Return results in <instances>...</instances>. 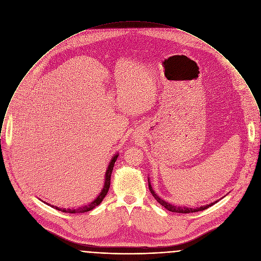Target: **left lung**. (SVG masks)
<instances>
[{"instance_id": "1", "label": "left lung", "mask_w": 261, "mask_h": 261, "mask_svg": "<svg viewBox=\"0 0 261 261\" xmlns=\"http://www.w3.org/2000/svg\"><path fill=\"white\" fill-rule=\"evenodd\" d=\"M148 188H149L150 193H151L152 196L154 197V199L156 200L157 202H158L161 206H163L166 210H168V211H170V212H174V213H184V214H187V213H195V212H199V211L206 210V208H208V207L213 206L214 204H216V203L218 202V201H216V202H214V203L208 204L207 206H203V207H200V208H199V207H198V208H188V207H179V206L176 207V206H174V205H171V204H169V203L163 201L162 199H160V198L157 196L156 194H155V192L152 190V187H151V185H150V182H149V179H148Z\"/></svg>"}]
</instances>
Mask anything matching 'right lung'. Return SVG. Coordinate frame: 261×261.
Listing matches in <instances>:
<instances>
[{
	"label": "right lung",
	"mask_w": 261,
	"mask_h": 261,
	"mask_svg": "<svg viewBox=\"0 0 261 261\" xmlns=\"http://www.w3.org/2000/svg\"><path fill=\"white\" fill-rule=\"evenodd\" d=\"M118 158V153L116 155L112 157L109 165H108V168H107V171H106V174H105V184L104 187H103V190L102 192L100 193V195L97 197V199H95L90 205L88 206H85V207H82V208H73V210H70V208H61L59 207H56V206H53V205H49L48 203H46L48 206L53 207V208H56L58 211H61V212H64V213H71V214H75V213H85V212H89L91 210H93L94 208H96L97 206H99L102 201L104 200L105 197L107 196L108 194V191H109V188H110V184H111V174H112V171H113V167H114V164L116 162Z\"/></svg>",
	"instance_id": "add662e5"
}]
</instances>
